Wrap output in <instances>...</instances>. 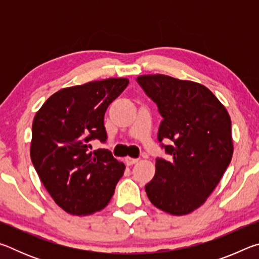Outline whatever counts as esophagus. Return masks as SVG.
Instances as JSON below:
<instances>
[{"instance_id":"34e87169","label":"esophagus","mask_w":259,"mask_h":259,"mask_svg":"<svg viewBox=\"0 0 259 259\" xmlns=\"http://www.w3.org/2000/svg\"><path fill=\"white\" fill-rule=\"evenodd\" d=\"M136 162H138V159H134V157H130V156H126L125 157V163L128 164V165L135 164Z\"/></svg>"}]
</instances>
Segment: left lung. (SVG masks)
Here are the masks:
<instances>
[{
	"instance_id": "8db88e82",
	"label": "left lung",
	"mask_w": 259,
	"mask_h": 259,
	"mask_svg": "<svg viewBox=\"0 0 259 259\" xmlns=\"http://www.w3.org/2000/svg\"><path fill=\"white\" fill-rule=\"evenodd\" d=\"M137 82L163 117L157 139L172 142L161 145L171 160L157 157L146 194L162 211L191 213L207 201L232 160L229 112L200 83L162 74L138 76Z\"/></svg>"
}]
</instances>
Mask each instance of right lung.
Listing matches in <instances>:
<instances>
[{
    "label": "right lung",
    "mask_w": 259,
    "mask_h": 259,
    "mask_svg": "<svg viewBox=\"0 0 259 259\" xmlns=\"http://www.w3.org/2000/svg\"><path fill=\"white\" fill-rule=\"evenodd\" d=\"M128 78H106L64 88L35 114L30 159L51 198L65 211L87 216L104 209L125 165L108 150L91 152L90 142H106L104 115Z\"/></svg>",
    "instance_id": "right-lung-1"
}]
</instances>
